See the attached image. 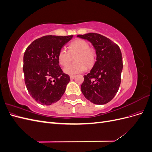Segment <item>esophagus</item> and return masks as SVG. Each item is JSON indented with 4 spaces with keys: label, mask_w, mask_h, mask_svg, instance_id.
<instances>
[{
    "label": "esophagus",
    "mask_w": 152,
    "mask_h": 152,
    "mask_svg": "<svg viewBox=\"0 0 152 152\" xmlns=\"http://www.w3.org/2000/svg\"><path fill=\"white\" fill-rule=\"evenodd\" d=\"M70 79H71V80H73V79H74V78L75 77V75H70Z\"/></svg>",
    "instance_id": "1"
}]
</instances>
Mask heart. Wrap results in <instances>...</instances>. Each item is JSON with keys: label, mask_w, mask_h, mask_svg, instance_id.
Instances as JSON below:
<instances>
[{"label": "heart", "mask_w": 152, "mask_h": 152, "mask_svg": "<svg viewBox=\"0 0 152 152\" xmlns=\"http://www.w3.org/2000/svg\"><path fill=\"white\" fill-rule=\"evenodd\" d=\"M76 56L75 64L65 67L64 72L69 75L76 74L84 72L86 67L90 68L94 65L96 59V50L89 48L87 41L77 39L72 42L68 46V50L62 48L58 55V62L63 66H66L71 61V57Z\"/></svg>", "instance_id": "b5f03b06"}]
</instances>
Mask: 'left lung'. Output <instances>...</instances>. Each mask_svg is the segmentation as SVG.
Masks as SVG:
<instances>
[{
	"label": "left lung",
	"mask_w": 152,
	"mask_h": 152,
	"mask_svg": "<svg viewBox=\"0 0 152 152\" xmlns=\"http://www.w3.org/2000/svg\"><path fill=\"white\" fill-rule=\"evenodd\" d=\"M77 37L91 42L96 53L94 66L84 76L82 93L93 103H107L116 95L121 85L123 68L121 49L117 44L99 34L89 33Z\"/></svg>",
	"instance_id": "left-lung-1"
}]
</instances>
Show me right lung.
Returning <instances> with one entry per match:
<instances>
[{"instance_id": "1", "label": "right lung", "mask_w": 152, "mask_h": 152, "mask_svg": "<svg viewBox=\"0 0 152 152\" xmlns=\"http://www.w3.org/2000/svg\"><path fill=\"white\" fill-rule=\"evenodd\" d=\"M73 35H46L35 40L23 56L25 82L29 94L37 102L50 105L61 99L70 77L59 65L58 55Z\"/></svg>"}]
</instances>
